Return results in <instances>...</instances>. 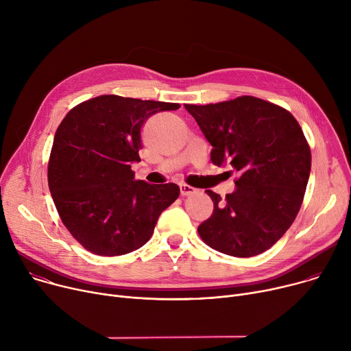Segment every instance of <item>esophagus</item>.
Masks as SVG:
<instances>
[{"mask_svg": "<svg viewBox=\"0 0 351 351\" xmlns=\"http://www.w3.org/2000/svg\"><path fill=\"white\" fill-rule=\"evenodd\" d=\"M197 190L194 186H191V185H188V184H180V193H181V195L182 197H185V195H191V194H194Z\"/></svg>", "mask_w": 351, "mask_h": 351, "instance_id": "obj_1", "label": "esophagus"}]
</instances>
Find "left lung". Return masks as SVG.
<instances>
[{
	"mask_svg": "<svg viewBox=\"0 0 351 351\" xmlns=\"http://www.w3.org/2000/svg\"><path fill=\"white\" fill-rule=\"evenodd\" d=\"M212 145L213 165L239 173L236 190L213 202L210 218L198 226L205 243L234 257L268 250L289 229L302 205L311 173L304 132L284 108L243 95L208 105H185Z\"/></svg>",
	"mask_w": 351,
	"mask_h": 351,
	"instance_id": "1",
	"label": "left lung"
}]
</instances>
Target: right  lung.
Masks as SVG:
<instances>
[{"instance_id":"right-lung-1","label":"right lung","mask_w":351,"mask_h":351,"mask_svg":"<svg viewBox=\"0 0 351 351\" xmlns=\"http://www.w3.org/2000/svg\"><path fill=\"white\" fill-rule=\"evenodd\" d=\"M180 104L101 95L78 104L59 125L47 166L49 190L73 237L98 256H122L152 237L180 195L177 184L134 180L141 129Z\"/></svg>"}]
</instances>
